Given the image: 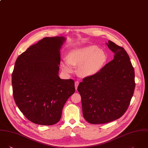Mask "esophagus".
I'll list each match as a JSON object with an SVG mask.
<instances>
[{
	"label": "esophagus",
	"instance_id": "34e87169",
	"mask_svg": "<svg viewBox=\"0 0 148 148\" xmlns=\"http://www.w3.org/2000/svg\"><path fill=\"white\" fill-rule=\"evenodd\" d=\"M79 84V83L78 81H75V88L76 90L77 89V88H78V86Z\"/></svg>",
	"mask_w": 148,
	"mask_h": 148
}]
</instances>
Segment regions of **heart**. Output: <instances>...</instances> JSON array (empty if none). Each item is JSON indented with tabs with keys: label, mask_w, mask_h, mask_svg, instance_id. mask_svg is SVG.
Here are the masks:
<instances>
[{
	"label": "heart",
	"mask_w": 148,
	"mask_h": 148,
	"mask_svg": "<svg viewBox=\"0 0 148 148\" xmlns=\"http://www.w3.org/2000/svg\"><path fill=\"white\" fill-rule=\"evenodd\" d=\"M105 53L95 46L78 49L71 52L67 60L62 63L63 70L66 73L73 70V65H79V71L81 75L90 76L98 72L107 61Z\"/></svg>",
	"instance_id": "1"
}]
</instances>
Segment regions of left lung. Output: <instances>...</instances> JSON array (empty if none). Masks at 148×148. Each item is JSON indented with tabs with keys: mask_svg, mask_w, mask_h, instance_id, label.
I'll use <instances>...</instances> for the list:
<instances>
[{
	"mask_svg": "<svg viewBox=\"0 0 148 148\" xmlns=\"http://www.w3.org/2000/svg\"><path fill=\"white\" fill-rule=\"evenodd\" d=\"M114 59L98 72L82 79L77 90L81 96L84 117L102 124L122 117L135 89L134 70L125 49L111 40L107 44Z\"/></svg>",
	"mask_w": 148,
	"mask_h": 148,
	"instance_id": "obj_1",
	"label": "left lung"
}]
</instances>
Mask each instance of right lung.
Segmentation results:
<instances>
[{
  "label": "right lung",
  "mask_w": 148,
  "mask_h": 148,
  "mask_svg": "<svg viewBox=\"0 0 148 148\" xmlns=\"http://www.w3.org/2000/svg\"><path fill=\"white\" fill-rule=\"evenodd\" d=\"M64 38H44L16 60L12 73L15 102L31 122L57 123L67 99L75 92L74 81L58 76L60 51Z\"/></svg>",
  "instance_id": "right-lung-1"
}]
</instances>
